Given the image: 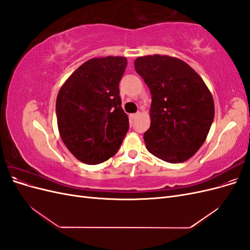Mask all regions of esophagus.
I'll list each match as a JSON object with an SVG mask.
<instances>
[{"label":"esophagus","mask_w":250,"mask_h":250,"mask_svg":"<svg viewBox=\"0 0 250 250\" xmlns=\"http://www.w3.org/2000/svg\"><path fill=\"white\" fill-rule=\"evenodd\" d=\"M138 116H139V112H137V113H131V115H129V119H130V120H134V119H137Z\"/></svg>","instance_id":"34e87169"}]
</instances>
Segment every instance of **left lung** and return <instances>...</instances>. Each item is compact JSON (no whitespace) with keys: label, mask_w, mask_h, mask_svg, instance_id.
Here are the masks:
<instances>
[{"label":"left lung","mask_w":250,"mask_h":250,"mask_svg":"<svg viewBox=\"0 0 250 250\" xmlns=\"http://www.w3.org/2000/svg\"><path fill=\"white\" fill-rule=\"evenodd\" d=\"M134 67L152 96L151 124L144 133L146 148L167 163L186 162L202 146L214 121L209 89L190 65L175 57H138Z\"/></svg>","instance_id":"1"}]
</instances>
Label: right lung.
I'll return each mask as SVG.
<instances>
[{
	"label": "right lung",
	"mask_w": 250,
	"mask_h": 250,
	"mask_svg": "<svg viewBox=\"0 0 250 250\" xmlns=\"http://www.w3.org/2000/svg\"><path fill=\"white\" fill-rule=\"evenodd\" d=\"M126 57L92 58L59 89L56 116L60 138L80 162L97 165L115 155L129 129L119 83Z\"/></svg>",
	"instance_id": "1"
}]
</instances>
